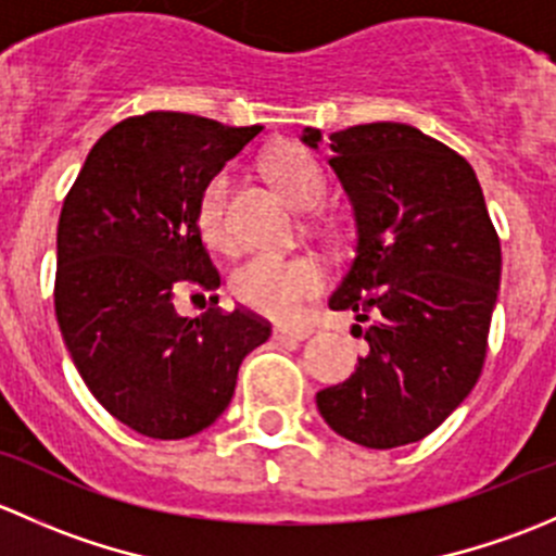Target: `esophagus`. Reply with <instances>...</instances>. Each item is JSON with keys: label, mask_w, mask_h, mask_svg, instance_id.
Returning a JSON list of instances; mask_svg holds the SVG:
<instances>
[{"label": "esophagus", "mask_w": 556, "mask_h": 556, "mask_svg": "<svg viewBox=\"0 0 556 556\" xmlns=\"http://www.w3.org/2000/svg\"><path fill=\"white\" fill-rule=\"evenodd\" d=\"M312 336V328H299V325H277L274 339L277 341H304Z\"/></svg>", "instance_id": "obj_1"}]
</instances>
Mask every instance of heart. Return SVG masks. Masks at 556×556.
Returning <instances> with one entry per match:
<instances>
[{"label":"heart","instance_id":"b5f03b06","mask_svg":"<svg viewBox=\"0 0 556 556\" xmlns=\"http://www.w3.org/2000/svg\"><path fill=\"white\" fill-rule=\"evenodd\" d=\"M268 179L282 190L295 210H314L325 195V177L317 161L299 148H277L263 159ZM228 174L217 172L199 195V231L212 250H231L233 239L226 220ZM325 285V268L317 257L252 255L231 277V293L247 309L271 319H290L304 301L317 295Z\"/></svg>","mask_w":556,"mask_h":556}]
</instances>
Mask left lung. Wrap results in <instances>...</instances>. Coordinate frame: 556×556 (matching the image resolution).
<instances>
[{
  "instance_id": "1",
  "label": "left lung",
  "mask_w": 556,
  "mask_h": 556,
  "mask_svg": "<svg viewBox=\"0 0 556 556\" xmlns=\"http://www.w3.org/2000/svg\"><path fill=\"white\" fill-rule=\"evenodd\" d=\"M309 148L319 128L301 134ZM355 212V257L330 309L368 323V355L317 392L325 422L368 450L433 433L479 382L501 285V239L463 155L406 123L330 134ZM361 328V325H355Z\"/></svg>"
}]
</instances>
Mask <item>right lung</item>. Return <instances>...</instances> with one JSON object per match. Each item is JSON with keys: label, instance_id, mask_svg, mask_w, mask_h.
<instances>
[{"label": "right lung", "instance_id": "right-lung-1", "mask_svg": "<svg viewBox=\"0 0 556 556\" xmlns=\"http://www.w3.org/2000/svg\"><path fill=\"white\" fill-rule=\"evenodd\" d=\"M261 126L185 112L126 117L99 139L59 217L55 317L83 382L150 439H188L233 397L239 366L271 336L217 295L179 317L185 293H215L220 274L201 242L199 195Z\"/></svg>", "mask_w": 556, "mask_h": 556}]
</instances>
